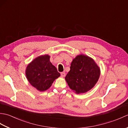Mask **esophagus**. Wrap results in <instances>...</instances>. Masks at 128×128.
I'll use <instances>...</instances> for the list:
<instances>
[{
	"label": "esophagus",
	"instance_id": "obj_1",
	"mask_svg": "<svg viewBox=\"0 0 128 128\" xmlns=\"http://www.w3.org/2000/svg\"><path fill=\"white\" fill-rule=\"evenodd\" d=\"M65 76H66V73H65L64 72H62L61 73V76L63 78V77Z\"/></svg>",
	"mask_w": 128,
	"mask_h": 128
}]
</instances>
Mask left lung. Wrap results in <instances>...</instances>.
<instances>
[{
  "label": "left lung",
  "instance_id": "obj_1",
  "mask_svg": "<svg viewBox=\"0 0 128 128\" xmlns=\"http://www.w3.org/2000/svg\"><path fill=\"white\" fill-rule=\"evenodd\" d=\"M100 69L94 60L84 54L72 60L66 80L69 88L76 94H82L93 88L98 80Z\"/></svg>",
  "mask_w": 128,
  "mask_h": 128
}]
</instances>
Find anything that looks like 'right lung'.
I'll use <instances>...</instances> for the list:
<instances>
[{
    "label": "right lung",
    "mask_w": 128,
    "mask_h": 128,
    "mask_svg": "<svg viewBox=\"0 0 128 128\" xmlns=\"http://www.w3.org/2000/svg\"><path fill=\"white\" fill-rule=\"evenodd\" d=\"M50 56H40L34 59L26 69V76L31 85L40 91L47 90L60 76L56 68L50 62Z\"/></svg>",
    "instance_id": "1"
}]
</instances>
